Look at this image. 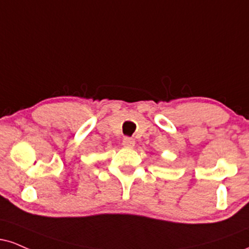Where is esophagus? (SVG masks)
<instances>
[{
	"label": "esophagus",
	"mask_w": 249,
	"mask_h": 249,
	"mask_svg": "<svg viewBox=\"0 0 249 249\" xmlns=\"http://www.w3.org/2000/svg\"><path fill=\"white\" fill-rule=\"evenodd\" d=\"M134 145H136V142H134V139L132 138H124V140H123V146H124L125 148H133Z\"/></svg>",
	"instance_id": "34e87169"
}]
</instances>
